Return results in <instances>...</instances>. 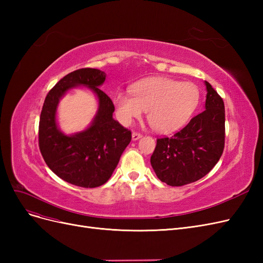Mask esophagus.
<instances>
[{"label": "esophagus", "instance_id": "esophagus-1", "mask_svg": "<svg viewBox=\"0 0 263 263\" xmlns=\"http://www.w3.org/2000/svg\"><path fill=\"white\" fill-rule=\"evenodd\" d=\"M141 136H142V135L140 133H137V132H134L133 135H132L133 140H138L139 138H141Z\"/></svg>", "mask_w": 263, "mask_h": 263}]
</instances>
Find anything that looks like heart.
<instances>
[{"mask_svg":"<svg viewBox=\"0 0 263 263\" xmlns=\"http://www.w3.org/2000/svg\"><path fill=\"white\" fill-rule=\"evenodd\" d=\"M130 93L114 95L116 115L124 125L147 112L150 126L159 133H171L187 123L200 102V90L191 82L169 78H149L135 83Z\"/></svg>","mask_w":263,"mask_h":263,"instance_id":"1","label":"heart"}]
</instances>
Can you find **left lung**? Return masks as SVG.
Segmentation results:
<instances>
[{
	"label": "left lung",
	"mask_w": 263,
	"mask_h": 263,
	"mask_svg": "<svg viewBox=\"0 0 263 263\" xmlns=\"http://www.w3.org/2000/svg\"><path fill=\"white\" fill-rule=\"evenodd\" d=\"M205 85V110L172 137L157 139L150 162L158 179L168 185L182 186L202 179L224 151V101L208 81Z\"/></svg>",
	"instance_id": "obj_1"
}]
</instances>
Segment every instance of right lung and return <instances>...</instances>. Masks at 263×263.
<instances>
[{
	"instance_id": "right-lung-1",
	"label": "right lung",
	"mask_w": 263,
	"mask_h": 263,
	"mask_svg": "<svg viewBox=\"0 0 263 263\" xmlns=\"http://www.w3.org/2000/svg\"><path fill=\"white\" fill-rule=\"evenodd\" d=\"M105 78V72L92 68L67 74L47 94L41 113L38 142L44 160L60 179L77 186L97 187L106 183L132 140V132L113 118L112 100L99 89ZM80 85L97 94L98 113L89 129L65 135L55 121L58 103L69 88Z\"/></svg>"
}]
</instances>
